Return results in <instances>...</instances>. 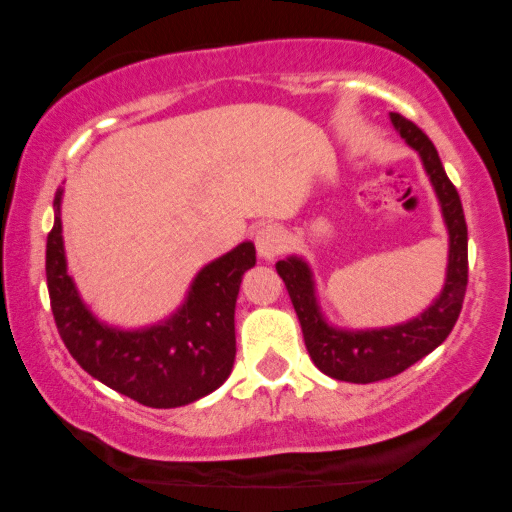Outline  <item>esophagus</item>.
Segmentation results:
<instances>
[{
    "instance_id": "34e87169",
    "label": "esophagus",
    "mask_w": 512,
    "mask_h": 512,
    "mask_svg": "<svg viewBox=\"0 0 512 512\" xmlns=\"http://www.w3.org/2000/svg\"><path fill=\"white\" fill-rule=\"evenodd\" d=\"M255 248L262 260H274L286 248V236L279 226H262L255 233Z\"/></svg>"
}]
</instances>
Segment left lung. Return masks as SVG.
Masks as SVG:
<instances>
[{"instance_id": "left-lung-1", "label": "left lung", "mask_w": 512, "mask_h": 512, "mask_svg": "<svg viewBox=\"0 0 512 512\" xmlns=\"http://www.w3.org/2000/svg\"><path fill=\"white\" fill-rule=\"evenodd\" d=\"M392 125L411 149L419 151L426 173L431 175L433 187H436L445 223H448V279H445V289L438 301L407 325L368 332L332 330L317 310L308 264L298 257L276 262V272L284 279L293 308L301 320L305 349L310 358L322 373L344 380V383H378V380L399 375L426 354H431L436 346L448 339L455 327L462 310L464 291H467V223H464L460 195L445 175L431 139L414 122L397 113H392Z\"/></svg>"}]
</instances>
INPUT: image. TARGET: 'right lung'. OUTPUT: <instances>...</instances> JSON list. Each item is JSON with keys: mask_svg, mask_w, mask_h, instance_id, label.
<instances>
[{"mask_svg": "<svg viewBox=\"0 0 512 512\" xmlns=\"http://www.w3.org/2000/svg\"><path fill=\"white\" fill-rule=\"evenodd\" d=\"M60 195L57 190L45 274L57 332L76 363L103 385L154 409L182 407L226 383L236 358V298L243 274L255 267V245L243 243L207 264L168 322L120 332L88 313L67 274Z\"/></svg>", "mask_w": 512, "mask_h": 512, "instance_id": "right-lung-1", "label": "right lung"}]
</instances>
